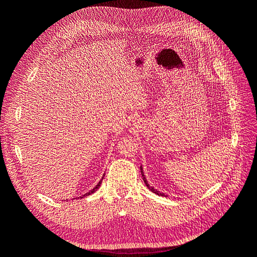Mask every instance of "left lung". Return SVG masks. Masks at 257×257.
<instances>
[{
	"instance_id": "left-lung-1",
	"label": "left lung",
	"mask_w": 257,
	"mask_h": 257,
	"mask_svg": "<svg viewBox=\"0 0 257 257\" xmlns=\"http://www.w3.org/2000/svg\"><path fill=\"white\" fill-rule=\"evenodd\" d=\"M141 172H142V176H143V179H144V182H145V184L147 185V188H148V189H149L151 192H153L154 194H157V195H159V196H165V197H167V195H165L164 193H162V192H160V191H158V190H155L154 188H152V186H150V184H149V183H148L147 179H146V177H145V175H144L143 165L141 166Z\"/></svg>"
}]
</instances>
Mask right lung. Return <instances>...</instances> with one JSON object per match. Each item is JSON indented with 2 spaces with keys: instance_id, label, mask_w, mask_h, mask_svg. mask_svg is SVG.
I'll return each instance as SVG.
<instances>
[{
  "instance_id": "1",
  "label": "right lung",
  "mask_w": 257,
  "mask_h": 257,
  "mask_svg": "<svg viewBox=\"0 0 257 257\" xmlns=\"http://www.w3.org/2000/svg\"><path fill=\"white\" fill-rule=\"evenodd\" d=\"M103 179H104V176H103V178L102 179H100V180H99V182L94 186V188H93L92 190H90L89 192H87V193H85L84 194V195H82L81 197H78V198H82V197H84V196H89V195H91V194L92 193H94V192H96L97 191V189H99V186H100V184H102V181H103Z\"/></svg>"
}]
</instances>
